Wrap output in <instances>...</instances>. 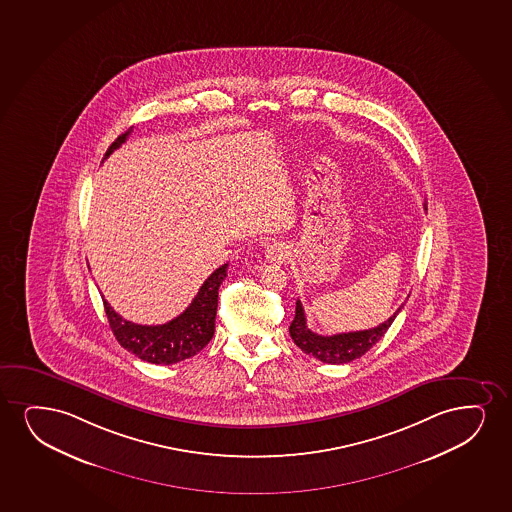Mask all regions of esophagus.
<instances>
[{
  "instance_id": "esophagus-1",
  "label": "esophagus",
  "mask_w": 512,
  "mask_h": 512,
  "mask_svg": "<svg viewBox=\"0 0 512 512\" xmlns=\"http://www.w3.org/2000/svg\"><path fill=\"white\" fill-rule=\"evenodd\" d=\"M265 254L270 263H277V265H282L289 258V251L284 244H272V246L266 247Z\"/></svg>"
}]
</instances>
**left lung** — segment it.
I'll list each match as a JSON object with an SVG mask.
<instances>
[{"label": "left lung", "instance_id": "left-lung-1", "mask_svg": "<svg viewBox=\"0 0 512 512\" xmlns=\"http://www.w3.org/2000/svg\"><path fill=\"white\" fill-rule=\"evenodd\" d=\"M424 209L427 207L424 206ZM402 308L403 305L386 322H382L374 329L343 332V334H334V336H320L317 332L308 329L305 310L298 299L296 315L289 327V334L299 350L305 351L306 355L315 356L320 362L330 363V365L350 363L355 358L365 355L386 334V330L391 327L393 320L402 311Z\"/></svg>", "mask_w": 512, "mask_h": 512}]
</instances>
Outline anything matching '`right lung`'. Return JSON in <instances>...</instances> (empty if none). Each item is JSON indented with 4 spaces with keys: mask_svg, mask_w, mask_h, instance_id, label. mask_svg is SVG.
Listing matches in <instances>:
<instances>
[{
    "mask_svg": "<svg viewBox=\"0 0 512 512\" xmlns=\"http://www.w3.org/2000/svg\"><path fill=\"white\" fill-rule=\"evenodd\" d=\"M131 130L116 138L105 152L104 159L119 149ZM227 265L216 268L201 285L194 301L182 315L162 325H140L124 320L104 299L105 315L124 350L156 365H171L197 355L214 334V320L218 308V289L227 277Z\"/></svg>",
    "mask_w": 512,
    "mask_h": 512,
    "instance_id": "right-lung-1",
    "label": "right lung"
}]
</instances>
